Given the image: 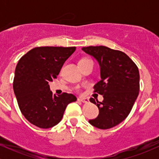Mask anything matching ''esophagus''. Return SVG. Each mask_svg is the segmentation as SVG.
<instances>
[{
  "mask_svg": "<svg viewBox=\"0 0 159 159\" xmlns=\"http://www.w3.org/2000/svg\"><path fill=\"white\" fill-rule=\"evenodd\" d=\"M78 101L81 102H83V103H88L89 99L87 98H78Z\"/></svg>",
  "mask_w": 159,
  "mask_h": 159,
  "instance_id": "obj_1",
  "label": "esophagus"
}]
</instances>
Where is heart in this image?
Masks as SVG:
<instances>
[{
	"mask_svg": "<svg viewBox=\"0 0 159 159\" xmlns=\"http://www.w3.org/2000/svg\"><path fill=\"white\" fill-rule=\"evenodd\" d=\"M84 60H87V58H82L81 61H84Z\"/></svg>",
	"mask_w": 159,
	"mask_h": 159,
	"instance_id": "b5f03b06",
	"label": "heart"
}]
</instances>
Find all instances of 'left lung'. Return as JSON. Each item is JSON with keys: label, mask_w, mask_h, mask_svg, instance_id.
Returning <instances> with one entry per match:
<instances>
[{"label": "left lung", "mask_w": 159, "mask_h": 159, "mask_svg": "<svg viewBox=\"0 0 159 159\" xmlns=\"http://www.w3.org/2000/svg\"><path fill=\"white\" fill-rule=\"evenodd\" d=\"M82 50L93 56L100 66L101 80L93 87L94 93L103 96L102 102L91 98L99 114L89 123L100 129L113 128L123 121L132 111L140 90L138 66L127 54L107 47L88 46Z\"/></svg>", "instance_id": "left-lung-1"}]
</instances>
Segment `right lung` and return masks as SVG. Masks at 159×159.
Here are the masks:
<instances>
[{
	"mask_svg": "<svg viewBox=\"0 0 159 159\" xmlns=\"http://www.w3.org/2000/svg\"><path fill=\"white\" fill-rule=\"evenodd\" d=\"M76 47L42 46L29 51L16 66L13 90L21 114L33 125L48 129L59 123L68 104L77 100L63 93L57 96L48 83L61 72Z\"/></svg>",
	"mask_w": 159,
	"mask_h": 159,
	"instance_id": "right-lung-1",
	"label": "right lung"
}]
</instances>
